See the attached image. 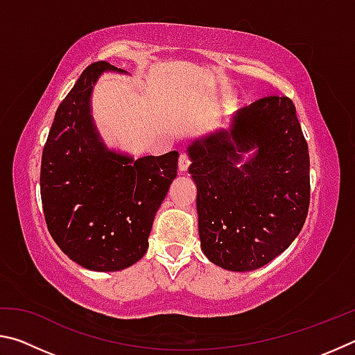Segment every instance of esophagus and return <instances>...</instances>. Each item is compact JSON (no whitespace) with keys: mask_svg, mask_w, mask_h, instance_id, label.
Here are the masks:
<instances>
[{"mask_svg":"<svg viewBox=\"0 0 355 355\" xmlns=\"http://www.w3.org/2000/svg\"><path fill=\"white\" fill-rule=\"evenodd\" d=\"M189 164H191V158H189V156L186 155V153L180 155V158H178V167H180V171L186 172V171H188Z\"/></svg>","mask_w":355,"mask_h":355,"instance_id":"esophagus-1","label":"esophagus"}]
</instances>
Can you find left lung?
<instances>
[{"label":"left lung","mask_w":355,"mask_h":355,"mask_svg":"<svg viewBox=\"0 0 355 355\" xmlns=\"http://www.w3.org/2000/svg\"><path fill=\"white\" fill-rule=\"evenodd\" d=\"M257 148L241 164L242 153ZM203 254L254 271L290 248L310 205V156L296 106L269 95L236 111L228 130L188 147Z\"/></svg>","instance_id":"obj_1"}]
</instances>
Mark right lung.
Returning a JSON list of instances; mask_svg holds the SVG:
<instances>
[{
  "label": "right lung",
  "mask_w": 355,
  "mask_h": 355,
  "mask_svg": "<svg viewBox=\"0 0 355 355\" xmlns=\"http://www.w3.org/2000/svg\"><path fill=\"white\" fill-rule=\"evenodd\" d=\"M106 70L119 69L105 61L89 65L59 105L40 166L48 232L70 260L101 272L128 268L146 254L178 166L175 150L135 161L101 142L91 94Z\"/></svg>",
  "instance_id": "1"
}]
</instances>
